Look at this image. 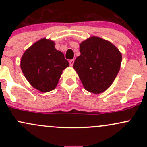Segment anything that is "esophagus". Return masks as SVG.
<instances>
[{
    "mask_svg": "<svg viewBox=\"0 0 147 147\" xmlns=\"http://www.w3.org/2000/svg\"><path fill=\"white\" fill-rule=\"evenodd\" d=\"M74 62H75V59H71V60H70V61H69V63H70V66H72V65H73Z\"/></svg>",
    "mask_w": 147,
    "mask_h": 147,
    "instance_id": "1",
    "label": "esophagus"
}]
</instances>
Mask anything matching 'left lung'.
Here are the masks:
<instances>
[{"instance_id":"obj_1","label":"left lung","mask_w":147,"mask_h":147,"mask_svg":"<svg viewBox=\"0 0 147 147\" xmlns=\"http://www.w3.org/2000/svg\"><path fill=\"white\" fill-rule=\"evenodd\" d=\"M80 56L73 68L84 88L99 94L111 86L119 71L122 53L116 46L100 37L90 36L79 44Z\"/></svg>"}]
</instances>
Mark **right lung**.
Listing matches in <instances>:
<instances>
[{
  "label": "right lung",
  "mask_w": 147,
  "mask_h": 147,
  "mask_svg": "<svg viewBox=\"0 0 147 147\" xmlns=\"http://www.w3.org/2000/svg\"><path fill=\"white\" fill-rule=\"evenodd\" d=\"M55 45L53 41L41 38L27 49L21 57V68L25 78L42 92L53 90L63 70L69 66L63 52Z\"/></svg>",
  "instance_id": "right-lung-1"
}]
</instances>
